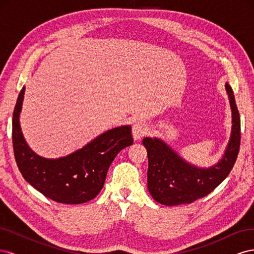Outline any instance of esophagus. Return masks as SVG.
Segmentation results:
<instances>
[{"mask_svg": "<svg viewBox=\"0 0 254 254\" xmlns=\"http://www.w3.org/2000/svg\"><path fill=\"white\" fill-rule=\"evenodd\" d=\"M148 129L144 123L142 122H136L135 124L132 126V135L135 141H139L142 136H144L147 133Z\"/></svg>", "mask_w": 254, "mask_h": 254, "instance_id": "esophagus-1", "label": "esophagus"}]
</instances>
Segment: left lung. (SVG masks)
Returning a JSON list of instances; mask_svg holds the SVG:
<instances>
[{
  "instance_id": "8db88e82",
  "label": "left lung",
  "mask_w": 254,
  "mask_h": 254,
  "mask_svg": "<svg viewBox=\"0 0 254 254\" xmlns=\"http://www.w3.org/2000/svg\"><path fill=\"white\" fill-rule=\"evenodd\" d=\"M225 89L232 112V127L224 155L215 164L198 166L181 157L160 137L143 139L148 157L147 189L155 201L167 206L191 203L209 195L231 172L240 150L241 119L228 82Z\"/></svg>"
}]
</instances>
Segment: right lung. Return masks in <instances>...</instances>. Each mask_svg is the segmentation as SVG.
<instances>
[{
  "instance_id": "1",
  "label": "right lung",
  "mask_w": 254,
  "mask_h": 254,
  "mask_svg": "<svg viewBox=\"0 0 254 254\" xmlns=\"http://www.w3.org/2000/svg\"><path fill=\"white\" fill-rule=\"evenodd\" d=\"M23 87L12 115L14 158L24 179L54 201L80 204L102 190L107 172L118 153L132 145L131 126L106 130L81 148L59 158H44L29 147L22 132L20 114L24 99Z\"/></svg>"
}]
</instances>
